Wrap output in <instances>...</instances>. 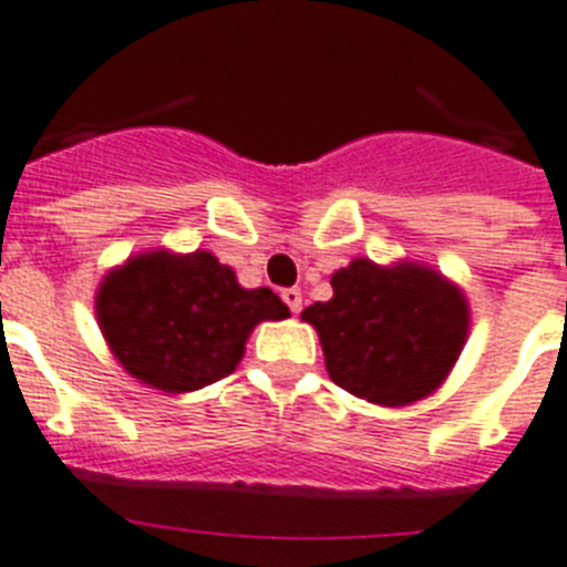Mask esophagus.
Returning <instances> with one entry per match:
<instances>
[{"label": "esophagus", "mask_w": 567, "mask_h": 567, "mask_svg": "<svg viewBox=\"0 0 567 567\" xmlns=\"http://www.w3.org/2000/svg\"><path fill=\"white\" fill-rule=\"evenodd\" d=\"M280 298H284V303H287V307L292 309L295 316H298V312H301V303H303L301 289H284V292H280Z\"/></svg>", "instance_id": "esophagus-1"}]
</instances>
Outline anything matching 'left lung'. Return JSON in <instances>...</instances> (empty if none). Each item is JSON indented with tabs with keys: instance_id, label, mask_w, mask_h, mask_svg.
<instances>
[{
	"instance_id": "left-lung-1",
	"label": "left lung",
	"mask_w": 567,
	"mask_h": 567,
	"mask_svg": "<svg viewBox=\"0 0 567 567\" xmlns=\"http://www.w3.org/2000/svg\"><path fill=\"white\" fill-rule=\"evenodd\" d=\"M301 318L318 330L330 379L384 408L433 393L467 338L464 295L419 264L352 260L332 275L330 301Z\"/></svg>"
}]
</instances>
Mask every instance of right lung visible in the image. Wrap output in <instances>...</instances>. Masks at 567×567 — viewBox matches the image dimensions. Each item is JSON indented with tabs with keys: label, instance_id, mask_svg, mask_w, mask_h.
<instances>
[{
	"label": "right lung",
	"instance_id": "right-lung-1",
	"mask_svg": "<svg viewBox=\"0 0 567 567\" xmlns=\"http://www.w3.org/2000/svg\"><path fill=\"white\" fill-rule=\"evenodd\" d=\"M272 289H244L209 251H148L105 275L96 321L120 364L163 393L226 379L255 323L287 318Z\"/></svg>",
	"mask_w": 567,
	"mask_h": 567
}]
</instances>
